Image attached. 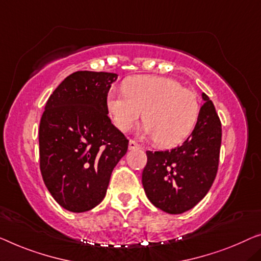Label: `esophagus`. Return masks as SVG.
Returning a JSON list of instances; mask_svg holds the SVG:
<instances>
[{"label":"esophagus","mask_w":261,"mask_h":261,"mask_svg":"<svg viewBox=\"0 0 261 261\" xmlns=\"http://www.w3.org/2000/svg\"><path fill=\"white\" fill-rule=\"evenodd\" d=\"M139 147H141V145H139V144H138L137 142H135L134 139H130V142H129V149H130V150L139 149Z\"/></svg>","instance_id":"1"}]
</instances>
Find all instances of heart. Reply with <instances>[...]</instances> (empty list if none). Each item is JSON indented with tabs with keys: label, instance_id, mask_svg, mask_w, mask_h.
I'll list each match as a JSON object with an SVG mask.
<instances>
[{
	"label": "heart",
	"instance_id": "1",
	"mask_svg": "<svg viewBox=\"0 0 261 261\" xmlns=\"http://www.w3.org/2000/svg\"><path fill=\"white\" fill-rule=\"evenodd\" d=\"M107 108L118 130H134L144 115V132L159 145L173 146L191 134L200 112L198 97L179 82L163 76L139 75L111 89Z\"/></svg>",
	"mask_w": 261,
	"mask_h": 261
}]
</instances>
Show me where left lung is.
<instances>
[{
    "label": "left lung",
    "instance_id": "8db88e82",
    "mask_svg": "<svg viewBox=\"0 0 261 261\" xmlns=\"http://www.w3.org/2000/svg\"><path fill=\"white\" fill-rule=\"evenodd\" d=\"M205 100L192 134L180 146L146 151L142 182L149 200L171 215L191 210L216 179L221 145V123L212 100Z\"/></svg>",
    "mask_w": 261,
    "mask_h": 261
}]
</instances>
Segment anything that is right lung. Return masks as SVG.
Wrapping results in <instances>:
<instances>
[{
    "mask_svg": "<svg viewBox=\"0 0 261 261\" xmlns=\"http://www.w3.org/2000/svg\"><path fill=\"white\" fill-rule=\"evenodd\" d=\"M117 75L76 71L45 104L38 131L42 178L58 204L85 212L106 197L129 141L109 117L107 96Z\"/></svg>",
    "mask_w": 261,
    "mask_h": 261,
    "instance_id": "right-lung-1",
    "label": "right lung"
}]
</instances>
